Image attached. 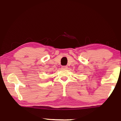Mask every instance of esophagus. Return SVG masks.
Here are the masks:
<instances>
[{
	"instance_id": "34e87169",
	"label": "esophagus",
	"mask_w": 121,
	"mask_h": 121,
	"mask_svg": "<svg viewBox=\"0 0 121 121\" xmlns=\"http://www.w3.org/2000/svg\"><path fill=\"white\" fill-rule=\"evenodd\" d=\"M62 69H66L67 68H68V66H66V65H64V66H62Z\"/></svg>"
}]
</instances>
